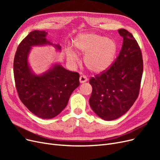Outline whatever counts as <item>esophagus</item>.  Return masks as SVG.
Segmentation results:
<instances>
[{"label": "esophagus", "instance_id": "obj_1", "mask_svg": "<svg viewBox=\"0 0 160 160\" xmlns=\"http://www.w3.org/2000/svg\"><path fill=\"white\" fill-rule=\"evenodd\" d=\"M88 77H87L85 75H81L80 77H79V81L81 83H85L86 81H88Z\"/></svg>", "mask_w": 160, "mask_h": 160}]
</instances>
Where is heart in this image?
Wrapping results in <instances>:
<instances>
[{
    "mask_svg": "<svg viewBox=\"0 0 160 160\" xmlns=\"http://www.w3.org/2000/svg\"><path fill=\"white\" fill-rule=\"evenodd\" d=\"M76 50L84 57V63L90 71L101 73L109 69L113 63L118 52V45L111 38L93 32L80 34L73 40ZM68 59L77 61V56L70 51Z\"/></svg>",
    "mask_w": 160,
    "mask_h": 160,
    "instance_id": "1",
    "label": "heart"
}]
</instances>
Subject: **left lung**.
Returning a JSON list of instances; mask_svg holds the SVG:
<instances>
[{
	"label": "left lung",
	"mask_w": 160,
	"mask_h": 160,
	"mask_svg": "<svg viewBox=\"0 0 160 160\" xmlns=\"http://www.w3.org/2000/svg\"><path fill=\"white\" fill-rule=\"evenodd\" d=\"M123 38L119 56L110 68L89 80L92 93L89 105L106 121L114 120L128 112L137 99L143 74L141 49L127 30H118Z\"/></svg>",
	"instance_id": "obj_1"
}]
</instances>
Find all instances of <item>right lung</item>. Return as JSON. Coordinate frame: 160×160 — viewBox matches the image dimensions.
Returning <instances> with one entry per match:
<instances>
[{
	"instance_id": "obj_1",
	"label": "right lung",
	"mask_w": 160,
	"mask_h": 160,
	"mask_svg": "<svg viewBox=\"0 0 160 160\" xmlns=\"http://www.w3.org/2000/svg\"><path fill=\"white\" fill-rule=\"evenodd\" d=\"M47 32L33 31L19 44L14 59L13 71L18 95L22 103L34 115L42 119H52L68 103L71 93L79 86V74L69 71L61 64H52L37 75L28 63L32 47L52 45L61 51L59 44L47 39Z\"/></svg>"
}]
</instances>
